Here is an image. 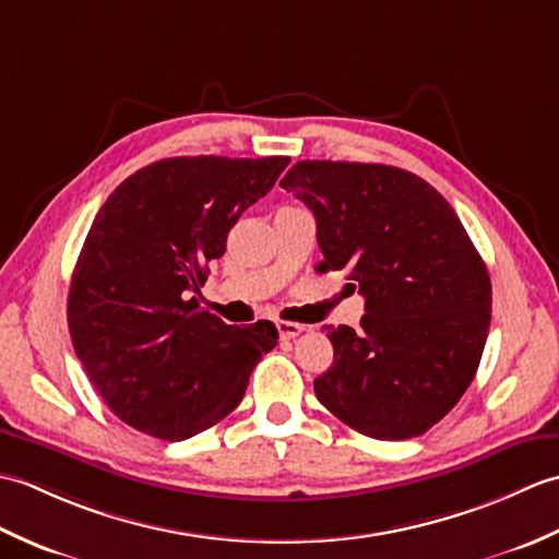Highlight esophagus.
I'll return each mask as SVG.
<instances>
[{
    "mask_svg": "<svg viewBox=\"0 0 559 559\" xmlns=\"http://www.w3.org/2000/svg\"><path fill=\"white\" fill-rule=\"evenodd\" d=\"M276 329H278V334H281L283 341H290L295 336H300L305 331V326L298 324V322H276Z\"/></svg>",
    "mask_w": 559,
    "mask_h": 559,
    "instance_id": "esophagus-1",
    "label": "esophagus"
}]
</instances>
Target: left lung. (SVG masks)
Masks as SVG:
<instances>
[{"label":"left lung","mask_w":559,"mask_h":559,"mask_svg":"<svg viewBox=\"0 0 559 559\" xmlns=\"http://www.w3.org/2000/svg\"><path fill=\"white\" fill-rule=\"evenodd\" d=\"M314 213L324 259L365 298L360 329L326 326L314 394L374 439H411L456 406L490 329L488 266L449 201L408 170L300 160L281 180Z\"/></svg>","instance_id":"8db88e82"}]
</instances>
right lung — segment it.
<instances>
[{
	"instance_id": "right-lung-1",
	"label": "right lung",
	"mask_w": 559,
	"mask_h": 559,
	"mask_svg": "<svg viewBox=\"0 0 559 559\" xmlns=\"http://www.w3.org/2000/svg\"><path fill=\"white\" fill-rule=\"evenodd\" d=\"M290 158H165L100 206L71 276L67 322L88 379L117 418L180 442L242 401L278 343L266 319L230 326L201 310L209 261Z\"/></svg>"
}]
</instances>
